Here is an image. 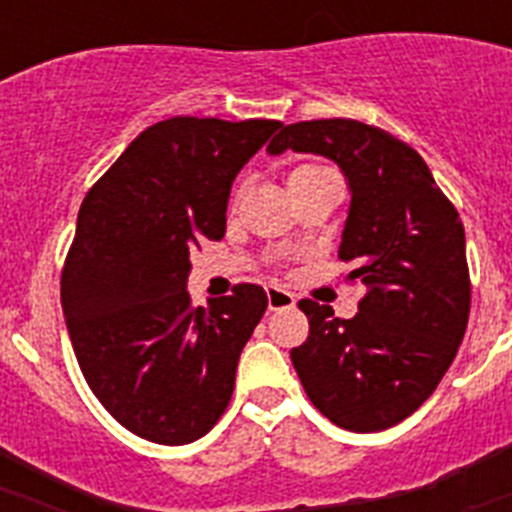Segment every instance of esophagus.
I'll return each mask as SVG.
<instances>
[{
    "mask_svg": "<svg viewBox=\"0 0 512 512\" xmlns=\"http://www.w3.org/2000/svg\"><path fill=\"white\" fill-rule=\"evenodd\" d=\"M266 300H269V310L277 312V310H287V307H295L297 297L282 287H269L266 289Z\"/></svg>",
    "mask_w": 512,
    "mask_h": 512,
    "instance_id": "1",
    "label": "esophagus"
}]
</instances>
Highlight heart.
I'll return each instance as SVG.
<instances>
[{"instance_id":"obj_1","label":"heart","mask_w":512,"mask_h":512,"mask_svg":"<svg viewBox=\"0 0 512 512\" xmlns=\"http://www.w3.org/2000/svg\"><path fill=\"white\" fill-rule=\"evenodd\" d=\"M320 166H310V164H302V166H297L295 171H292V174L289 176H297V174H307V171H318Z\"/></svg>"}]
</instances>
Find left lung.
I'll list each match as a JSON object with an SVG mask.
<instances>
[{
  "instance_id": "obj_1",
  "label": "left lung",
  "mask_w": 512,
  "mask_h": 512,
  "mask_svg": "<svg viewBox=\"0 0 512 512\" xmlns=\"http://www.w3.org/2000/svg\"><path fill=\"white\" fill-rule=\"evenodd\" d=\"M266 151L336 161L351 192L338 256L366 287L351 320L302 300L310 336L292 364L312 405L346 431L392 428L423 405L469 320L467 241L418 151L359 120L284 125Z\"/></svg>"
}]
</instances>
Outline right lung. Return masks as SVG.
<instances>
[{"label":"right lung","mask_w":512,"mask_h":512,"mask_svg":"<svg viewBox=\"0 0 512 512\" xmlns=\"http://www.w3.org/2000/svg\"><path fill=\"white\" fill-rule=\"evenodd\" d=\"M277 120L171 117L146 128L81 202L61 305L81 374L135 436L182 446L228 408L259 284L192 307L189 253L225 235L233 179Z\"/></svg>","instance_id":"add662e5"}]
</instances>
